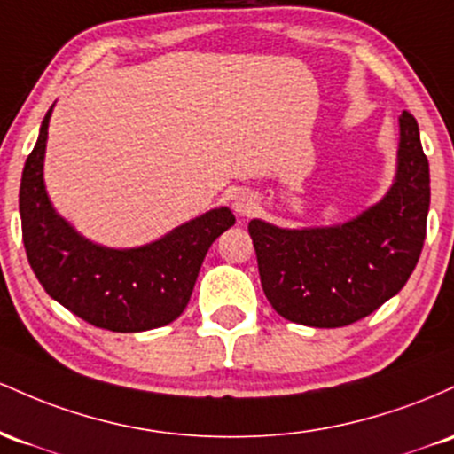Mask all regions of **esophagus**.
Returning <instances> with one entry per match:
<instances>
[{
	"mask_svg": "<svg viewBox=\"0 0 454 454\" xmlns=\"http://www.w3.org/2000/svg\"><path fill=\"white\" fill-rule=\"evenodd\" d=\"M231 206L233 210H236V214H240V216H251V214L257 210V200H254L253 192L240 191L233 195Z\"/></svg>",
	"mask_w": 454,
	"mask_h": 454,
	"instance_id": "1",
	"label": "esophagus"
}]
</instances>
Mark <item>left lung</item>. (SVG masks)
Wrapping results in <instances>:
<instances>
[{
  "label": "left lung",
  "instance_id": "obj_1",
  "mask_svg": "<svg viewBox=\"0 0 454 454\" xmlns=\"http://www.w3.org/2000/svg\"><path fill=\"white\" fill-rule=\"evenodd\" d=\"M429 201V160L414 115L403 111L395 182L378 203L330 227L283 229L262 218L248 223L272 309L310 328H340L373 313L414 272Z\"/></svg>",
  "mask_w": 454,
  "mask_h": 454
}]
</instances>
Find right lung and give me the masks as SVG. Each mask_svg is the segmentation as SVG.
Masks as SVG:
<instances>
[{
  "label": "right lung",
  "instance_id": "1",
  "mask_svg": "<svg viewBox=\"0 0 454 454\" xmlns=\"http://www.w3.org/2000/svg\"><path fill=\"white\" fill-rule=\"evenodd\" d=\"M53 106L25 160L19 191L23 244L35 278L51 298L96 328L144 333L171 324L191 300L207 248L236 216L225 206L214 207L135 248L88 240L55 212L44 186Z\"/></svg>",
  "mask_w": 454,
  "mask_h": 454
}]
</instances>
